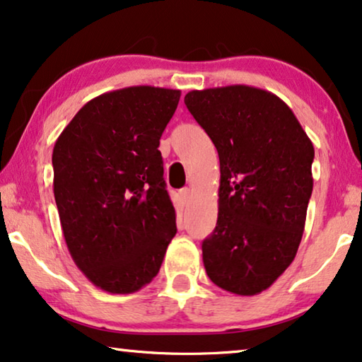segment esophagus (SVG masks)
Returning a JSON list of instances; mask_svg holds the SVG:
<instances>
[{
  "label": "esophagus",
  "instance_id": "1",
  "mask_svg": "<svg viewBox=\"0 0 362 362\" xmlns=\"http://www.w3.org/2000/svg\"><path fill=\"white\" fill-rule=\"evenodd\" d=\"M191 196H192V192H191V189H189V187H182L180 191V197L182 199V202H185V204H187L189 200H191Z\"/></svg>",
  "mask_w": 362,
  "mask_h": 362
}]
</instances>
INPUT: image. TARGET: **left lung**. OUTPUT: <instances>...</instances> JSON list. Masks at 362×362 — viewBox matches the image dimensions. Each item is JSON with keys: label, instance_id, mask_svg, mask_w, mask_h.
<instances>
[{"label": "left lung", "instance_id": "left-lung-1", "mask_svg": "<svg viewBox=\"0 0 362 362\" xmlns=\"http://www.w3.org/2000/svg\"><path fill=\"white\" fill-rule=\"evenodd\" d=\"M185 103L220 158L218 218L202 243L205 272L221 290L254 296L296 257L314 146L291 108L262 88L192 90Z\"/></svg>", "mask_w": 362, "mask_h": 362}]
</instances>
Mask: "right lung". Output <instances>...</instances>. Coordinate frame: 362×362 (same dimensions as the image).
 I'll use <instances>...</instances> for the list:
<instances>
[{"mask_svg":"<svg viewBox=\"0 0 362 362\" xmlns=\"http://www.w3.org/2000/svg\"><path fill=\"white\" fill-rule=\"evenodd\" d=\"M180 97L150 86L102 93L54 144L53 192L66 246L107 293L148 285L176 235L158 146Z\"/></svg>","mask_w":362,"mask_h":362,"instance_id":"obj_1","label":"right lung"}]
</instances>
